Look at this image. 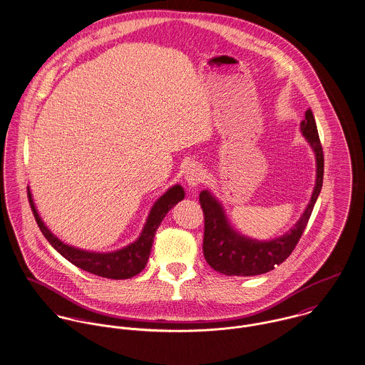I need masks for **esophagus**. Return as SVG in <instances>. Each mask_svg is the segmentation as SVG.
<instances>
[{"label":"esophagus","instance_id":"1","mask_svg":"<svg viewBox=\"0 0 365 365\" xmlns=\"http://www.w3.org/2000/svg\"><path fill=\"white\" fill-rule=\"evenodd\" d=\"M202 169L199 163H189L185 169V180L190 187H197L202 180Z\"/></svg>","mask_w":365,"mask_h":365}]
</instances>
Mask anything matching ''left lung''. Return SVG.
I'll use <instances>...</instances> for the list:
<instances>
[{
    "label": "left lung",
    "mask_w": 365,
    "mask_h": 365,
    "mask_svg": "<svg viewBox=\"0 0 365 365\" xmlns=\"http://www.w3.org/2000/svg\"><path fill=\"white\" fill-rule=\"evenodd\" d=\"M301 133L308 140L317 158V182L312 197L298 222L283 237L272 241H256L237 232L225 211L208 190L200 193L204 214L202 253L205 262L217 272L227 276H257L273 270L292 253L299 241L324 183V150L319 140L315 118L311 109L301 122Z\"/></svg>",
    "instance_id": "1"
}]
</instances>
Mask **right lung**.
Returning a JSON list of instances; mask_svg holds the SVG:
<instances>
[{
  "label": "right lung",
  "mask_w": 365,
  "mask_h": 365,
  "mask_svg": "<svg viewBox=\"0 0 365 365\" xmlns=\"http://www.w3.org/2000/svg\"><path fill=\"white\" fill-rule=\"evenodd\" d=\"M28 197L41 234L63 257H66L68 262H71L73 264H76L77 267H80L88 273L106 277V279L122 280V279H131L133 276L144 270L150 257L155 231L158 230L168 211L175 204L185 199V190L180 185H175L170 189H168L166 193L153 205L138 240L123 249L109 252V253L88 252V250L77 249L74 246L61 242L56 235L51 234V231L41 221V215L38 214V210L34 204V199L29 189H28Z\"/></svg>",
  "instance_id": "1"
}]
</instances>
